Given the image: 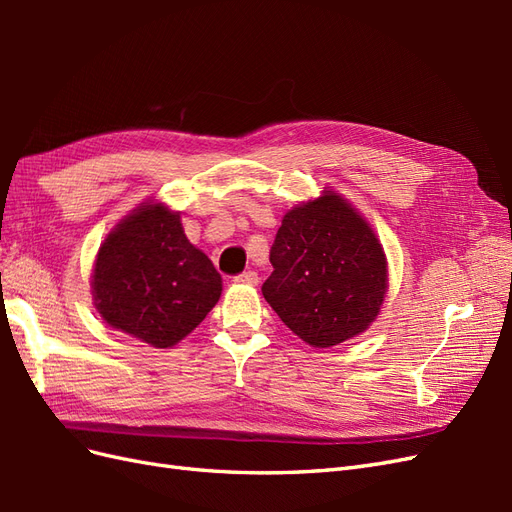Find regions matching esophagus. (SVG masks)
<instances>
[{
	"instance_id": "obj_1",
	"label": "esophagus",
	"mask_w": 512,
	"mask_h": 512,
	"mask_svg": "<svg viewBox=\"0 0 512 512\" xmlns=\"http://www.w3.org/2000/svg\"><path fill=\"white\" fill-rule=\"evenodd\" d=\"M237 284H247V286H256L258 284V273L256 271H245L241 275H235Z\"/></svg>"
}]
</instances>
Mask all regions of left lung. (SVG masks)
<instances>
[{"instance_id":"obj_1","label":"left lung","mask_w":512,"mask_h":512,"mask_svg":"<svg viewBox=\"0 0 512 512\" xmlns=\"http://www.w3.org/2000/svg\"><path fill=\"white\" fill-rule=\"evenodd\" d=\"M269 260L273 273L262 294L286 327L314 348L367 331L389 288L374 230L329 190L284 215Z\"/></svg>"}]
</instances>
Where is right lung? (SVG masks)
I'll list each match as a JSON object with an SVG mask.
<instances>
[{
  "mask_svg": "<svg viewBox=\"0 0 512 512\" xmlns=\"http://www.w3.org/2000/svg\"><path fill=\"white\" fill-rule=\"evenodd\" d=\"M91 277L104 322L153 348L181 342L222 294L213 262L162 203H143L108 232Z\"/></svg>",
  "mask_w": 512,
  "mask_h": 512,
  "instance_id": "add662e5",
  "label": "right lung"
}]
</instances>
